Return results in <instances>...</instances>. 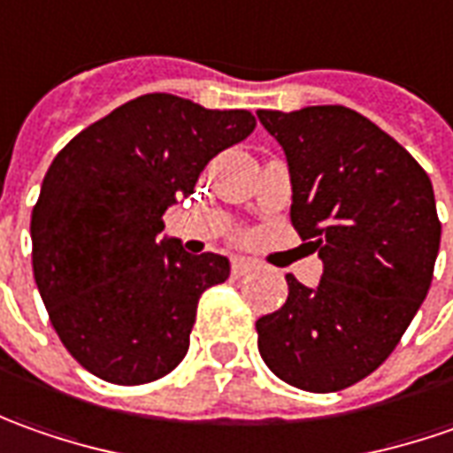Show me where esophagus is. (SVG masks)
<instances>
[{
	"label": "esophagus",
	"instance_id": "34e87169",
	"mask_svg": "<svg viewBox=\"0 0 453 453\" xmlns=\"http://www.w3.org/2000/svg\"><path fill=\"white\" fill-rule=\"evenodd\" d=\"M257 268V263L253 260V257H233V263H230V271H233V275H245V273H253Z\"/></svg>",
	"mask_w": 453,
	"mask_h": 453
}]
</instances>
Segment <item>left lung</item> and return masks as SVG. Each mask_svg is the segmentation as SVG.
<instances>
[{
  "label": "left lung",
  "mask_w": 453,
  "mask_h": 453,
  "mask_svg": "<svg viewBox=\"0 0 453 453\" xmlns=\"http://www.w3.org/2000/svg\"><path fill=\"white\" fill-rule=\"evenodd\" d=\"M293 178L290 223L323 278L296 275L288 301L256 320L257 351L280 381L328 394L373 373L424 303L441 241L426 170L343 104L257 110Z\"/></svg>",
  "instance_id": "1"
}]
</instances>
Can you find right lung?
Masks as SVG:
<instances>
[{"label":"right lung","instance_id":"right-lung-1","mask_svg":"<svg viewBox=\"0 0 453 453\" xmlns=\"http://www.w3.org/2000/svg\"><path fill=\"white\" fill-rule=\"evenodd\" d=\"M253 127L248 110L150 92L57 152L32 211V268L59 341L97 379L140 386L185 358L197 301L230 263L163 241V215Z\"/></svg>","mask_w":453,"mask_h":453}]
</instances>
